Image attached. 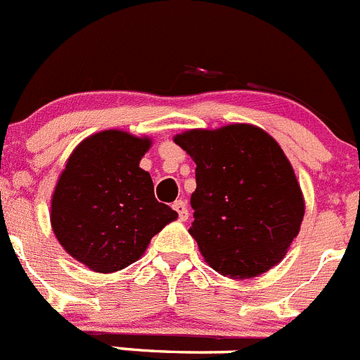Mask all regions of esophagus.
Returning <instances> with one entry per match:
<instances>
[{
    "instance_id": "1",
    "label": "esophagus",
    "mask_w": 360,
    "mask_h": 360,
    "mask_svg": "<svg viewBox=\"0 0 360 360\" xmlns=\"http://www.w3.org/2000/svg\"><path fill=\"white\" fill-rule=\"evenodd\" d=\"M172 208L176 210L177 215H179V220H186L188 219L186 202H183V200H176V202L172 204Z\"/></svg>"
}]
</instances>
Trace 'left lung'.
I'll return each instance as SVG.
<instances>
[{"label": "left lung", "instance_id": "1", "mask_svg": "<svg viewBox=\"0 0 360 360\" xmlns=\"http://www.w3.org/2000/svg\"><path fill=\"white\" fill-rule=\"evenodd\" d=\"M174 141L195 161V238L204 262L245 280L280 264L297 236L305 199L273 136L251 124L190 129Z\"/></svg>", "mask_w": 360, "mask_h": 360}]
</instances>
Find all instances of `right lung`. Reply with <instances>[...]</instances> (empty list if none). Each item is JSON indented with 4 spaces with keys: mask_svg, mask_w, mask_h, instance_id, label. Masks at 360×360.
<instances>
[{
    "mask_svg": "<svg viewBox=\"0 0 360 360\" xmlns=\"http://www.w3.org/2000/svg\"><path fill=\"white\" fill-rule=\"evenodd\" d=\"M148 136L108 129L87 136L66 161L51 193L53 235L71 258L95 273H116L143 257L152 236L177 219L158 202L140 168Z\"/></svg>",
    "mask_w": 360,
    "mask_h": 360,
    "instance_id": "add662e5",
    "label": "right lung"
}]
</instances>
